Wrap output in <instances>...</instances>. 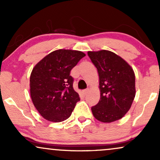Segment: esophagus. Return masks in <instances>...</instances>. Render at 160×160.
Returning a JSON list of instances; mask_svg holds the SVG:
<instances>
[{
  "label": "esophagus",
  "instance_id": "34e87169",
  "mask_svg": "<svg viewBox=\"0 0 160 160\" xmlns=\"http://www.w3.org/2000/svg\"><path fill=\"white\" fill-rule=\"evenodd\" d=\"M82 92H83V93H84V94H87V92H89V89H83V91H82Z\"/></svg>",
  "mask_w": 160,
  "mask_h": 160
}]
</instances>
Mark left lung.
I'll list each match as a JSON object with an SVG mask.
<instances>
[{
    "label": "left lung",
    "instance_id": "1",
    "mask_svg": "<svg viewBox=\"0 0 160 160\" xmlns=\"http://www.w3.org/2000/svg\"><path fill=\"white\" fill-rule=\"evenodd\" d=\"M99 76L100 100L92 107L95 119L103 122L118 120L128 111L135 96V76L123 58L108 50L89 51Z\"/></svg>",
    "mask_w": 160,
    "mask_h": 160
}]
</instances>
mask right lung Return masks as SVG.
I'll return each mask as SVG.
<instances>
[{"label": "right lung", "instance_id": "right-lung-1", "mask_svg": "<svg viewBox=\"0 0 160 160\" xmlns=\"http://www.w3.org/2000/svg\"><path fill=\"white\" fill-rule=\"evenodd\" d=\"M86 56L80 51L58 49L45 56L30 77L31 98L40 114L51 122H62L71 115L80 100L73 88L71 71Z\"/></svg>", "mask_w": 160, "mask_h": 160}]
</instances>
